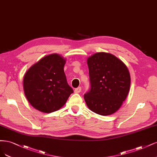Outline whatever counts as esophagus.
<instances>
[{"instance_id": "34e87169", "label": "esophagus", "mask_w": 157, "mask_h": 157, "mask_svg": "<svg viewBox=\"0 0 157 157\" xmlns=\"http://www.w3.org/2000/svg\"><path fill=\"white\" fill-rule=\"evenodd\" d=\"M81 90H82V87H79L76 88V89H75L74 90V93H79L81 92Z\"/></svg>"}]
</instances>
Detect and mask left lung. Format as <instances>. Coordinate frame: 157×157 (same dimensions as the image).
Wrapping results in <instances>:
<instances>
[{
    "mask_svg": "<svg viewBox=\"0 0 157 157\" xmlns=\"http://www.w3.org/2000/svg\"><path fill=\"white\" fill-rule=\"evenodd\" d=\"M87 62L90 89L84 95L86 104L96 113L112 115L121 108L128 94L129 70L122 60L109 53H94Z\"/></svg>",
    "mask_w": 157,
    "mask_h": 157,
    "instance_id": "8db88e82",
    "label": "left lung"
}]
</instances>
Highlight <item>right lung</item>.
<instances>
[{
	"label": "right lung",
	"mask_w": 157,
	"mask_h": 157,
	"mask_svg": "<svg viewBox=\"0 0 157 157\" xmlns=\"http://www.w3.org/2000/svg\"><path fill=\"white\" fill-rule=\"evenodd\" d=\"M65 63L63 56L53 53L40 59L25 73L23 82L25 95L40 112L57 111L73 93L64 72Z\"/></svg>",
	"instance_id": "add662e5"
}]
</instances>
